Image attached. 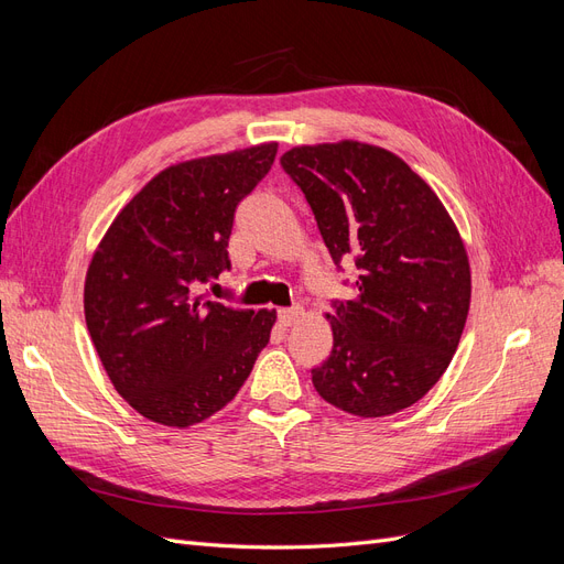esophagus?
Instances as JSON below:
<instances>
[{"label": "esophagus", "mask_w": 564, "mask_h": 564, "mask_svg": "<svg viewBox=\"0 0 564 564\" xmlns=\"http://www.w3.org/2000/svg\"><path fill=\"white\" fill-rule=\"evenodd\" d=\"M301 315H303L301 308H280L278 311V322L282 324V327H292L294 322H299Z\"/></svg>", "instance_id": "esophagus-1"}]
</instances>
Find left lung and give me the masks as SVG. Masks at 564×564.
I'll return each mask as SVG.
<instances>
[{"instance_id":"8db88e82","label":"left lung","mask_w":564,"mask_h":564,"mask_svg":"<svg viewBox=\"0 0 564 564\" xmlns=\"http://www.w3.org/2000/svg\"><path fill=\"white\" fill-rule=\"evenodd\" d=\"M301 187L334 263L352 259L355 299L334 301V348L313 369L322 400L362 419L402 412L456 352L470 305L468 253L452 216L392 152L357 143L292 148Z\"/></svg>"}]
</instances>
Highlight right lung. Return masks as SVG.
<instances>
[{
	"mask_svg": "<svg viewBox=\"0 0 564 564\" xmlns=\"http://www.w3.org/2000/svg\"><path fill=\"white\" fill-rule=\"evenodd\" d=\"M278 143L174 164L117 214L84 282V317L115 390L141 416L187 429L224 409L268 346L275 311L197 294L230 270L235 209Z\"/></svg>",
	"mask_w": 564,
	"mask_h": 564,
	"instance_id": "obj_1",
	"label": "right lung"
}]
</instances>
